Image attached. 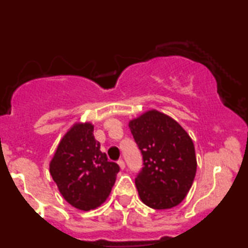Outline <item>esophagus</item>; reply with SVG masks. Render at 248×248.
<instances>
[{
  "mask_svg": "<svg viewBox=\"0 0 248 248\" xmlns=\"http://www.w3.org/2000/svg\"><path fill=\"white\" fill-rule=\"evenodd\" d=\"M118 164H119V167L121 168V169H124V167H126V166H124V160H119V161H118Z\"/></svg>",
  "mask_w": 248,
  "mask_h": 248,
  "instance_id": "34e87169",
  "label": "esophagus"
}]
</instances>
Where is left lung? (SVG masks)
Returning a JSON list of instances; mask_svg holds the SVG:
<instances>
[{
    "instance_id": "left-lung-1",
    "label": "left lung",
    "mask_w": 248,
    "mask_h": 248,
    "mask_svg": "<svg viewBox=\"0 0 248 248\" xmlns=\"http://www.w3.org/2000/svg\"><path fill=\"white\" fill-rule=\"evenodd\" d=\"M143 168L135 178L141 201L156 210L178 205L195 179L193 142L170 116L149 110L129 122Z\"/></svg>"
}]
</instances>
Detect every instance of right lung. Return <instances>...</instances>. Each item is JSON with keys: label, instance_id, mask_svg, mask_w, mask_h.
I'll return each mask as SVG.
<instances>
[{"label": "right lung", "instance_id": "add662e5", "mask_svg": "<svg viewBox=\"0 0 248 248\" xmlns=\"http://www.w3.org/2000/svg\"><path fill=\"white\" fill-rule=\"evenodd\" d=\"M120 167L107 161L91 124H75L65 134L50 163V173L67 203L88 211L109 196Z\"/></svg>", "mask_w": 248, "mask_h": 248}]
</instances>
